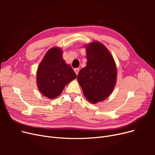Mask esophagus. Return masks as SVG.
<instances>
[{
	"label": "esophagus",
	"mask_w": 155,
	"mask_h": 155,
	"mask_svg": "<svg viewBox=\"0 0 155 155\" xmlns=\"http://www.w3.org/2000/svg\"><path fill=\"white\" fill-rule=\"evenodd\" d=\"M74 71L75 72V73H76V75H78V72H79V68H75L74 69Z\"/></svg>",
	"instance_id": "esophagus-1"
}]
</instances>
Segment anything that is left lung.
I'll list each match as a JSON object with an SVG mask.
<instances>
[{
    "label": "left lung",
    "instance_id": "obj_1",
    "mask_svg": "<svg viewBox=\"0 0 155 155\" xmlns=\"http://www.w3.org/2000/svg\"><path fill=\"white\" fill-rule=\"evenodd\" d=\"M85 47L87 63L78 73L77 80L85 98L96 104L107 99L114 88L116 65L107 48L101 43L93 41Z\"/></svg>",
    "mask_w": 155,
    "mask_h": 155
}]
</instances>
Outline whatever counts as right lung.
Returning a JSON list of instances; mask_svg holds the SVG:
<instances>
[{
  "mask_svg": "<svg viewBox=\"0 0 155 155\" xmlns=\"http://www.w3.org/2000/svg\"><path fill=\"white\" fill-rule=\"evenodd\" d=\"M63 51L58 47L49 50L39 64L36 81L39 91L52 99L60 95L64 87L77 75L70 65L63 59Z\"/></svg>",
  "mask_w": 155,
  "mask_h": 155,
  "instance_id": "obj_1",
  "label": "right lung"
}]
</instances>
